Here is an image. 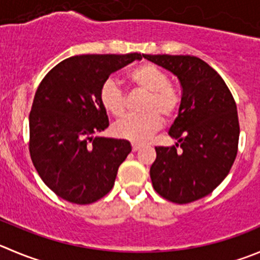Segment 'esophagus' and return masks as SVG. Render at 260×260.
<instances>
[{
  "mask_svg": "<svg viewBox=\"0 0 260 260\" xmlns=\"http://www.w3.org/2000/svg\"><path fill=\"white\" fill-rule=\"evenodd\" d=\"M142 149V145L140 144H133V152H138V150Z\"/></svg>",
  "mask_w": 260,
  "mask_h": 260,
  "instance_id": "esophagus-1",
  "label": "esophagus"
}]
</instances>
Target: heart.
Instances as JSON below:
<instances>
[{
  "label": "heart",
  "instance_id": "heart-1",
  "mask_svg": "<svg viewBox=\"0 0 260 260\" xmlns=\"http://www.w3.org/2000/svg\"><path fill=\"white\" fill-rule=\"evenodd\" d=\"M130 80L143 90L150 93L144 116L127 115L113 125V134L120 139L133 143H145L154 133L162 127V117H172L180 107V94L170 84L169 75L152 63H144L130 73ZM100 100L103 107L111 115L118 116L125 112L126 98L122 89L113 79L102 84Z\"/></svg>",
  "mask_w": 260,
  "mask_h": 260
}]
</instances>
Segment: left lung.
<instances>
[{
    "label": "left lung",
    "mask_w": 260,
    "mask_h": 260,
    "mask_svg": "<svg viewBox=\"0 0 260 260\" xmlns=\"http://www.w3.org/2000/svg\"><path fill=\"white\" fill-rule=\"evenodd\" d=\"M143 57L174 74L182 89L179 113L169 130L177 143L171 148L155 147L153 187L172 203L195 202L211 194L234 165L240 135L236 103L223 79L200 58Z\"/></svg>",
    "instance_id": "obj_1"
}]
</instances>
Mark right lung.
<instances>
[{
  "instance_id": "right-lung-1",
  "label": "right lung",
  "mask_w": 260,
  "mask_h": 260,
  "mask_svg": "<svg viewBox=\"0 0 260 260\" xmlns=\"http://www.w3.org/2000/svg\"><path fill=\"white\" fill-rule=\"evenodd\" d=\"M143 54H80L61 61L39 84L30 115L29 150L44 184L75 204L111 191L127 140L100 137L108 127L100 90L108 76Z\"/></svg>"
}]
</instances>
